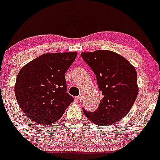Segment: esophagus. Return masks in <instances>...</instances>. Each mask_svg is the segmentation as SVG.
<instances>
[{"label":"esophagus","instance_id":"obj_1","mask_svg":"<svg viewBox=\"0 0 160 160\" xmlns=\"http://www.w3.org/2000/svg\"><path fill=\"white\" fill-rule=\"evenodd\" d=\"M82 98H83V95H79L78 97H77V99H78V102L82 101Z\"/></svg>","mask_w":160,"mask_h":160}]
</instances>
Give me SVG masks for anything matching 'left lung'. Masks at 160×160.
I'll return each instance as SVG.
<instances>
[{
	"instance_id": "left-lung-1",
	"label": "left lung",
	"mask_w": 160,
	"mask_h": 160,
	"mask_svg": "<svg viewBox=\"0 0 160 160\" xmlns=\"http://www.w3.org/2000/svg\"><path fill=\"white\" fill-rule=\"evenodd\" d=\"M84 62L96 75L102 99L95 112H83L96 125L108 126L120 121L129 112L138 95L137 73L125 58L107 50L82 52Z\"/></svg>"
}]
</instances>
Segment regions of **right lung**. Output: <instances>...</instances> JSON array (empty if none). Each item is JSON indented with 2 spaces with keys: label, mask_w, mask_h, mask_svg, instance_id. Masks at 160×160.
Segmentation results:
<instances>
[{
  "label": "right lung",
  "mask_w": 160,
  "mask_h": 160,
  "mask_svg": "<svg viewBox=\"0 0 160 160\" xmlns=\"http://www.w3.org/2000/svg\"><path fill=\"white\" fill-rule=\"evenodd\" d=\"M76 55L77 52L44 54L20 70L14 87L16 99L31 121L54 123L73 102L67 93L65 74Z\"/></svg>",
  "instance_id": "add662e5"
}]
</instances>
